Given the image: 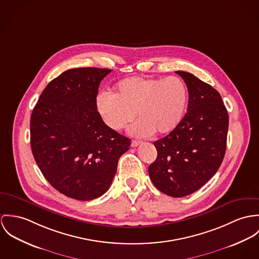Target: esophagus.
<instances>
[{
	"label": "esophagus",
	"instance_id": "1",
	"mask_svg": "<svg viewBox=\"0 0 259 259\" xmlns=\"http://www.w3.org/2000/svg\"><path fill=\"white\" fill-rule=\"evenodd\" d=\"M142 143L141 141H138V140H133L132 141V143H131V146L132 147H137V146H139L140 144Z\"/></svg>",
	"mask_w": 259,
	"mask_h": 259
}]
</instances>
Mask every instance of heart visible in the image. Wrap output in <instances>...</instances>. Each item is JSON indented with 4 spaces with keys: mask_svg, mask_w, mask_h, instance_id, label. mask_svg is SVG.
Listing matches in <instances>:
<instances>
[{
    "mask_svg": "<svg viewBox=\"0 0 259 259\" xmlns=\"http://www.w3.org/2000/svg\"><path fill=\"white\" fill-rule=\"evenodd\" d=\"M189 92L183 79L129 77L120 81L113 94L101 92L96 97L97 110L113 131H121L136 117L134 135H164L180 124L187 109Z\"/></svg>",
    "mask_w": 259,
    "mask_h": 259,
    "instance_id": "obj_1",
    "label": "heart"
}]
</instances>
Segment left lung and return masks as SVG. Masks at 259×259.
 Here are the masks:
<instances>
[{
    "mask_svg": "<svg viewBox=\"0 0 259 259\" xmlns=\"http://www.w3.org/2000/svg\"><path fill=\"white\" fill-rule=\"evenodd\" d=\"M176 73L188 87V111L170 134L154 142L158 156L148 172L159 191L182 198L201 189L221 167L229 114L213 87L190 72Z\"/></svg>",
    "mask_w": 259,
    "mask_h": 259,
    "instance_id": "obj_1",
    "label": "left lung"
}]
</instances>
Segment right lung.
Here are the masks:
<instances>
[{
	"label": "right lung",
	"instance_id": "right-lung-1",
	"mask_svg": "<svg viewBox=\"0 0 259 259\" xmlns=\"http://www.w3.org/2000/svg\"><path fill=\"white\" fill-rule=\"evenodd\" d=\"M111 69L79 67L52 80L30 116V146L48 182L78 201L101 197L111 186L130 139L110 129L96 106L101 80Z\"/></svg>",
	"mask_w": 259,
	"mask_h": 259
}]
</instances>
